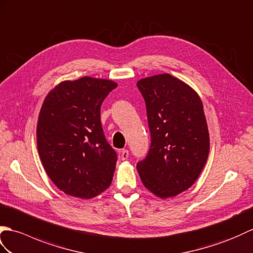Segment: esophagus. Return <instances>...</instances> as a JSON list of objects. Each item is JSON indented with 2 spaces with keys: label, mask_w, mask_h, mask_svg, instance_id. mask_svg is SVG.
I'll return each mask as SVG.
<instances>
[{
  "label": "esophagus",
  "mask_w": 253,
  "mask_h": 253,
  "mask_svg": "<svg viewBox=\"0 0 253 253\" xmlns=\"http://www.w3.org/2000/svg\"><path fill=\"white\" fill-rule=\"evenodd\" d=\"M127 157H128V150L127 149H122L120 151V158L122 160H126Z\"/></svg>",
  "instance_id": "1"
}]
</instances>
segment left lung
Returning a JSON list of instances; mask_svg holds the SVG:
<instances>
[{"instance_id":"1","label":"left lung","mask_w":253,"mask_h":253,"mask_svg":"<svg viewBox=\"0 0 253 253\" xmlns=\"http://www.w3.org/2000/svg\"><path fill=\"white\" fill-rule=\"evenodd\" d=\"M136 85L150 131L149 151L136 169L151 193L173 197L196 182L209 156L204 105L192 87L169 74L145 78Z\"/></svg>"}]
</instances>
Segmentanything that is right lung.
I'll return each mask as SVG.
<instances>
[{
	"label": "right lung",
	"mask_w": 253,
	"mask_h": 253,
	"mask_svg": "<svg viewBox=\"0 0 253 253\" xmlns=\"http://www.w3.org/2000/svg\"><path fill=\"white\" fill-rule=\"evenodd\" d=\"M117 85L83 77L59 83L44 99L38 151L48 177L67 195L89 199L110 186L118 158L106 141L100 106Z\"/></svg>",
	"instance_id": "add662e5"
}]
</instances>
